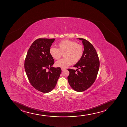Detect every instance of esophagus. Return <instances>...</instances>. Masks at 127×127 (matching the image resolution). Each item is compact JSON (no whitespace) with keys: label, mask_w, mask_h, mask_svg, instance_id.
I'll use <instances>...</instances> for the list:
<instances>
[{"label":"esophagus","mask_w":127,"mask_h":127,"mask_svg":"<svg viewBox=\"0 0 127 127\" xmlns=\"http://www.w3.org/2000/svg\"><path fill=\"white\" fill-rule=\"evenodd\" d=\"M65 68H62V71H64V70H65Z\"/></svg>","instance_id":"esophagus-1"}]
</instances>
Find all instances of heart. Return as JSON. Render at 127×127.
<instances>
[{
    "label": "heart",
    "instance_id": "obj_1",
    "mask_svg": "<svg viewBox=\"0 0 127 127\" xmlns=\"http://www.w3.org/2000/svg\"><path fill=\"white\" fill-rule=\"evenodd\" d=\"M58 48L51 47L49 53L52 58L59 59L64 53L65 58L56 62V66L65 68L71 65L76 64L80 60L83 56L84 47L82 44H78L74 41L65 40L57 44Z\"/></svg>",
    "mask_w": 127,
    "mask_h": 127
}]
</instances>
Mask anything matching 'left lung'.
Masks as SVG:
<instances>
[{
    "mask_svg": "<svg viewBox=\"0 0 127 127\" xmlns=\"http://www.w3.org/2000/svg\"><path fill=\"white\" fill-rule=\"evenodd\" d=\"M78 39L82 40L84 46L83 56L73 65L77 69H68L69 71L68 80L73 90L82 92L89 88L96 80L99 67V61L96 51L92 44L84 39Z\"/></svg>",
    "mask_w": 127,
    "mask_h": 127,
    "instance_id": "8db88e82",
    "label": "left lung"
}]
</instances>
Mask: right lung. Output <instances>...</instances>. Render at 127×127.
Returning a JSON list of instances; mask_svg holds the SVG:
<instances>
[{"label": "right lung", "mask_w": 127, "mask_h": 127, "mask_svg": "<svg viewBox=\"0 0 127 127\" xmlns=\"http://www.w3.org/2000/svg\"><path fill=\"white\" fill-rule=\"evenodd\" d=\"M55 39L39 38L34 41L27 52L25 69L31 84L38 91L47 93L55 88L62 69L54 68L50 48ZM50 68L48 72L46 71Z\"/></svg>", "instance_id": "right-lung-1"}]
</instances>
